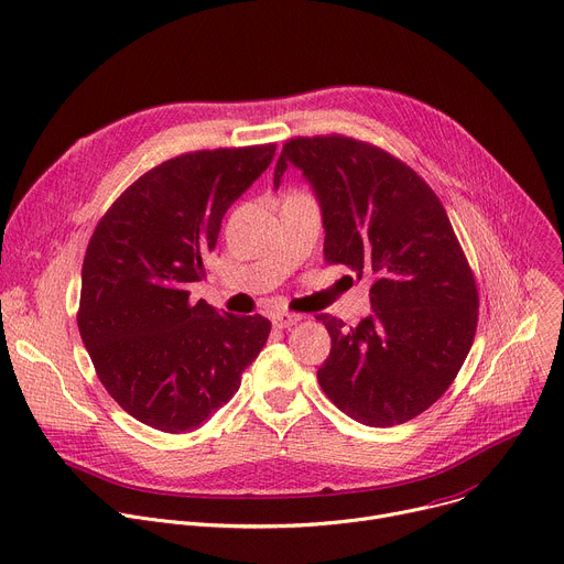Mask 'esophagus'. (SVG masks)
Segmentation results:
<instances>
[{"label": "esophagus", "mask_w": 564, "mask_h": 564, "mask_svg": "<svg viewBox=\"0 0 564 564\" xmlns=\"http://www.w3.org/2000/svg\"><path fill=\"white\" fill-rule=\"evenodd\" d=\"M301 319H303V315L285 313V311H279V313H274V315H272V324H274V328H279V330H285V328H290V326L299 324Z\"/></svg>", "instance_id": "esophagus-1"}]
</instances>
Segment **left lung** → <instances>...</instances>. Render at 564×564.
I'll use <instances>...</instances> for the list:
<instances>
[{
    "label": "left lung",
    "instance_id": "obj_1",
    "mask_svg": "<svg viewBox=\"0 0 564 564\" xmlns=\"http://www.w3.org/2000/svg\"><path fill=\"white\" fill-rule=\"evenodd\" d=\"M301 171L319 202L328 263L371 276V315L355 328L319 317L330 355L324 393L352 421L393 427L423 414L470 352L475 276L434 191L389 152L348 137H301L274 169Z\"/></svg>",
    "mask_w": 564,
    "mask_h": 564
}]
</instances>
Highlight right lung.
<instances>
[{
	"label": "right lung",
	"instance_id": "obj_1",
	"mask_svg": "<svg viewBox=\"0 0 564 564\" xmlns=\"http://www.w3.org/2000/svg\"><path fill=\"white\" fill-rule=\"evenodd\" d=\"M276 145L173 158L141 175L94 229L83 261L78 328L98 380L155 430H197L227 404L272 324L218 313L188 288L204 276L231 204Z\"/></svg>",
	"mask_w": 564,
	"mask_h": 564
}]
</instances>
